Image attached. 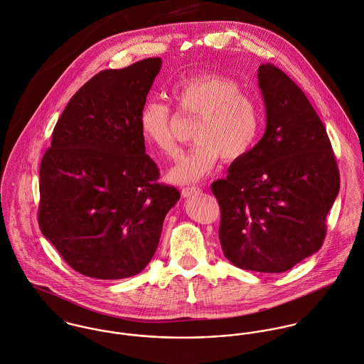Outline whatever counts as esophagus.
<instances>
[{"mask_svg": "<svg viewBox=\"0 0 364 364\" xmlns=\"http://www.w3.org/2000/svg\"><path fill=\"white\" fill-rule=\"evenodd\" d=\"M198 193H201V190L198 187H186V188L181 190V196L184 198H188V197H191L194 194H198Z\"/></svg>", "mask_w": 364, "mask_h": 364, "instance_id": "34e87169", "label": "esophagus"}]
</instances>
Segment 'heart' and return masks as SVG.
<instances>
[{
    "label": "heart",
    "mask_w": 364,
    "mask_h": 364,
    "mask_svg": "<svg viewBox=\"0 0 364 364\" xmlns=\"http://www.w3.org/2000/svg\"><path fill=\"white\" fill-rule=\"evenodd\" d=\"M171 99L183 114L198 116L193 139L197 141L168 171V180L188 184L206 176L220 158L244 159L255 146L262 113L258 102L242 92L240 83L222 74L203 73L176 82ZM145 142L164 156L177 151L173 112L161 102H146L138 116Z\"/></svg>",
    "instance_id": "obj_1"
}]
</instances>
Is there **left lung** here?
I'll list each match as a JSON object with an SVG mask.
<instances>
[{"mask_svg":"<svg viewBox=\"0 0 364 364\" xmlns=\"http://www.w3.org/2000/svg\"><path fill=\"white\" fill-rule=\"evenodd\" d=\"M267 128L252 151L212 183L219 240L237 268L279 274L323 245L339 193L326 129L303 90L272 64L258 68Z\"/></svg>","mask_w":364,"mask_h":364,"instance_id":"left-lung-1","label":"left lung"}]
</instances>
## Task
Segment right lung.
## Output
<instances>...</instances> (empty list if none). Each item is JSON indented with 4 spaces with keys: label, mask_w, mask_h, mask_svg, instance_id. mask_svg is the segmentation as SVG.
Masks as SVG:
<instances>
[{
    "label": "right lung",
    "mask_w": 364,
    "mask_h": 364,
    "mask_svg": "<svg viewBox=\"0 0 364 364\" xmlns=\"http://www.w3.org/2000/svg\"><path fill=\"white\" fill-rule=\"evenodd\" d=\"M161 67L155 57L96 74L68 102L41 159V233L85 277L139 274L180 200L158 183L138 122Z\"/></svg>",
    "instance_id": "add662e5"
}]
</instances>
